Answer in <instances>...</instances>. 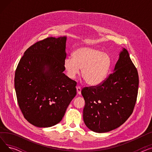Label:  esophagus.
<instances>
[{
	"label": "esophagus",
	"instance_id": "esophagus-1",
	"mask_svg": "<svg viewBox=\"0 0 152 152\" xmlns=\"http://www.w3.org/2000/svg\"><path fill=\"white\" fill-rule=\"evenodd\" d=\"M76 91H77V94L80 95V94H81V87H79V86H78V87H76Z\"/></svg>",
	"mask_w": 152,
	"mask_h": 152
}]
</instances>
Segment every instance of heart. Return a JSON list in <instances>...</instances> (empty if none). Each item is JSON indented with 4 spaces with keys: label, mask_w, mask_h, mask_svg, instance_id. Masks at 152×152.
Masks as SVG:
<instances>
[{
    "label": "heart",
    "mask_w": 152,
    "mask_h": 152,
    "mask_svg": "<svg viewBox=\"0 0 152 152\" xmlns=\"http://www.w3.org/2000/svg\"><path fill=\"white\" fill-rule=\"evenodd\" d=\"M111 66L110 56L97 48L82 47L73 53V58L67 57L63 61L66 76L74 79L81 74L87 84L97 86L105 80Z\"/></svg>",
    "instance_id": "b5f03b06"
}]
</instances>
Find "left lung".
<instances>
[{
  "label": "left lung",
  "instance_id": "left-lung-1",
  "mask_svg": "<svg viewBox=\"0 0 152 152\" xmlns=\"http://www.w3.org/2000/svg\"><path fill=\"white\" fill-rule=\"evenodd\" d=\"M139 75L127 50L119 52L113 73L101 85L85 87L83 119L88 128L98 133L122 125L132 113L138 93Z\"/></svg>",
  "mask_w": 152,
  "mask_h": 152
}]
</instances>
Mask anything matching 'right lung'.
<instances>
[{
  "instance_id": "obj_1",
  "label": "right lung",
  "mask_w": 152,
  "mask_h": 152,
  "mask_svg": "<svg viewBox=\"0 0 152 152\" xmlns=\"http://www.w3.org/2000/svg\"><path fill=\"white\" fill-rule=\"evenodd\" d=\"M66 36L47 37L24 53L15 74V89L21 112L36 127L58 124L76 95V83L63 72Z\"/></svg>"
}]
</instances>
